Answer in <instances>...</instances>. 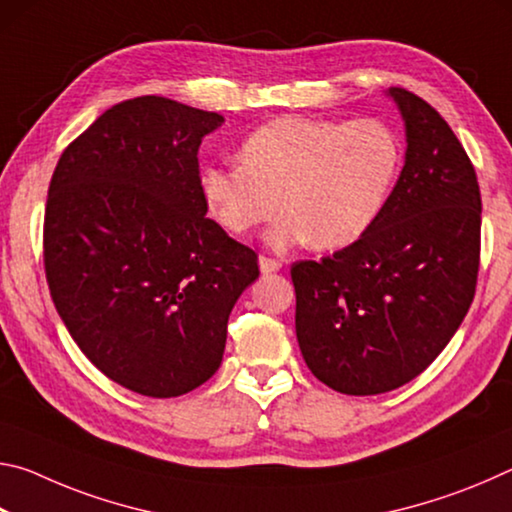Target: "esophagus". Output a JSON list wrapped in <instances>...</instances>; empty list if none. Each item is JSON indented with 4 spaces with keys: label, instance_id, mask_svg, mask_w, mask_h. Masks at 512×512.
Segmentation results:
<instances>
[{
    "label": "esophagus",
    "instance_id": "34e87169",
    "mask_svg": "<svg viewBox=\"0 0 512 512\" xmlns=\"http://www.w3.org/2000/svg\"><path fill=\"white\" fill-rule=\"evenodd\" d=\"M280 262H277V259H273V257H266V255H259V268H262V273H275V271H280Z\"/></svg>",
    "mask_w": 512,
    "mask_h": 512
}]
</instances>
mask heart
I'll list each match as a JSON object with an SVG mask.
<instances>
[{"label": "heart", "instance_id": "heart-1", "mask_svg": "<svg viewBox=\"0 0 512 512\" xmlns=\"http://www.w3.org/2000/svg\"><path fill=\"white\" fill-rule=\"evenodd\" d=\"M239 164H207L198 187L207 210L232 235L268 230L277 250L311 241L320 250L350 246L386 205L402 149L381 119L277 117L239 146Z\"/></svg>", "mask_w": 512, "mask_h": 512}]
</instances>
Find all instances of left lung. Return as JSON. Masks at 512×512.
Here are the masks:
<instances>
[{
  "label": "left lung",
  "mask_w": 512,
  "mask_h": 512,
  "mask_svg": "<svg viewBox=\"0 0 512 512\" xmlns=\"http://www.w3.org/2000/svg\"><path fill=\"white\" fill-rule=\"evenodd\" d=\"M406 160L375 223L320 262L291 266L296 336L309 370L345 395L418 377L470 309L481 253L476 171L447 121L404 88Z\"/></svg>",
  "instance_id": "1"
}]
</instances>
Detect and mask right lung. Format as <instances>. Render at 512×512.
<instances>
[{"label": "right lung", "instance_id": "add662e5", "mask_svg": "<svg viewBox=\"0 0 512 512\" xmlns=\"http://www.w3.org/2000/svg\"><path fill=\"white\" fill-rule=\"evenodd\" d=\"M221 124L155 94L121 101L51 176V300L85 357L146 397L185 395L219 370L230 311L259 275L255 250L205 216L198 146Z\"/></svg>", "mask_w": 512, "mask_h": 512}]
</instances>
